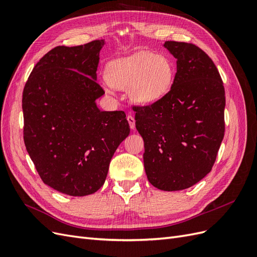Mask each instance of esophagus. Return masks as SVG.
Wrapping results in <instances>:
<instances>
[{"mask_svg":"<svg viewBox=\"0 0 257 257\" xmlns=\"http://www.w3.org/2000/svg\"><path fill=\"white\" fill-rule=\"evenodd\" d=\"M127 121H128V124H130V127L132 130H134L135 128V118H134V115L128 114L127 115Z\"/></svg>","mask_w":257,"mask_h":257,"instance_id":"obj_1","label":"esophagus"}]
</instances>
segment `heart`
Wrapping results in <instances>:
<instances>
[{"instance_id": "heart-1", "label": "heart", "mask_w": 257, "mask_h": 257, "mask_svg": "<svg viewBox=\"0 0 257 257\" xmlns=\"http://www.w3.org/2000/svg\"><path fill=\"white\" fill-rule=\"evenodd\" d=\"M106 79L112 87L126 89L139 104H152L166 94L174 79V68L169 60L151 52L112 61L106 67Z\"/></svg>"}]
</instances>
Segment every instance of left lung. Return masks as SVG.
<instances>
[{
	"label": "left lung",
	"mask_w": 257,
	"mask_h": 257,
	"mask_svg": "<svg viewBox=\"0 0 257 257\" xmlns=\"http://www.w3.org/2000/svg\"><path fill=\"white\" fill-rule=\"evenodd\" d=\"M164 47L177 59L172 88L133 110L148 180L170 192L188 189L211 172L225 132V90L213 61L197 46L167 41Z\"/></svg>",
	"instance_id": "1"
}]
</instances>
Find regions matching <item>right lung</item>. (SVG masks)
I'll use <instances>...</instances> for the list:
<instances>
[{
    "label": "right lung",
    "instance_id": "obj_1",
    "mask_svg": "<svg viewBox=\"0 0 257 257\" xmlns=\"http://www.w3.org/2000/svg\"><path fill=\"white\" fill-rule=\"evenodd\" d=\"M104 41L58 46L37 62L22 93L23 139L45 184L71 196L95 193L130 134L124 111H100L96 81Z\"/></svg>",
    "mask_w": 257,
    "mask_h": 257
}]
</instances>
